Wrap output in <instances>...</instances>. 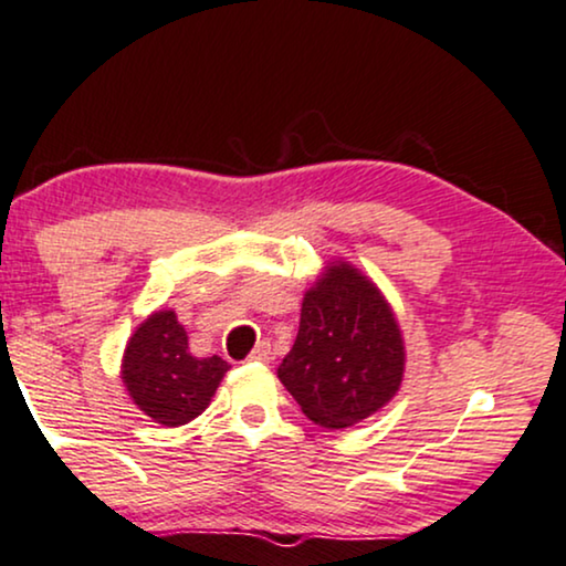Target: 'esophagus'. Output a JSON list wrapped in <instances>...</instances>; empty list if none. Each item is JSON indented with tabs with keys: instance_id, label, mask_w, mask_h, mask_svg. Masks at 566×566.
<instances>
[{
	"instance_id": "obj_1",
	"label": "esophagus",
	"mask_w": 566,
	"mask_h": 566,
	"mask_svg": "<svg viewBox=\"0 0 566 566\" xmlns=\"http://www.w3.org/2000/svg\"><path fill=\"white\" fill-rule=\"evenodd\" d=\"M251 361H270L272 359V352H270V344L268 340H260V344L254 346V352L249 354Z\"/></svg>"
}]
</instances>
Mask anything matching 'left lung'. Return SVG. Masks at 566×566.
Wrapping results in <instances>:
<instances>
[{"label":"left lung","instance_id":"1","mask_svg":"<svg viewBox=\"0 0 566 566\" xmlns=\"http://www.w3.org/2000/svg\"><path fill=\"white\" fill-rule=\"evenodd\" d=\"M403 359L399 323L378 285L333 262L304 294L298 336L277 378L312 422L340 430L394 399Z\"/></svg>","mask_w":566,"mask_h":566}]
</instances>
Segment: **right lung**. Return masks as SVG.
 <instances>
[{"label": "right lung", "instance_id": "add662e5", "mask_svg": "<svg viewBox=\"0 0 566 566\" xmlns=\"http://www.w3.org/2000/svg\"><path fill=\"white\" fill-rule=\"evenodd\" d=\"M228 361L191 357L176 312H155L136 327L123 354V382L146 417L178 428L209 407Z\"/></svg>", "mask_w": 566, "mask_h": 566}]
</instances>
